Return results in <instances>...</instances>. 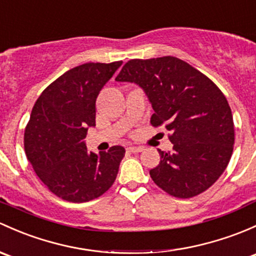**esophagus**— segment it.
Wrapping results in <instances>:
<instances>
[{"instance_id":"1","label":"esophagus","mask_w":256,"mask_h":256,"mask_svg":"<svg viewBox=\"0 0 256 256\" xmlns=\"http://www.w3.org/2000/svg\"><path fill=\"white\" fill-rule=\"evenodd\" d=\"M128 150L131 153H138V152H142L144 148H142V147H138V146H131V147H128Z\"/></svg>"}]
</instances>
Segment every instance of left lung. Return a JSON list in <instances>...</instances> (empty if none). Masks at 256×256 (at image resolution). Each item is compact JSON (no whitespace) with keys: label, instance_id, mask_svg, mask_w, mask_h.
<instances>
[{"label":"left lung","instance_id":"left-lung-1","mask_svg":"<svg viewBox=\"0 0 256 256\" xmlns=\"http://www.w3.org/2000/svg\"><path fill=\"white\" fill-rule=\"evenodd\" d=\"M115 80L142 88L154 112L150 124L172 132L173 150H158L153 182L180 198L208 189L227 168L234 144L232 112L220 88L174 56L128 61Z\"/></svg>","mask_w":256,"mask_h":256}]
</instances>
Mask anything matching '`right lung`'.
Here are the masks:
<instances>
[{"label": "right lung", "instance_id": "1", "mask_svg": "<svg viewBox=\"0 0 256 256\" xmlns=\"http://www.w3.org/2000/svg\"><path fill=\"white\" fill-rule=\"evenodd\" d=\"M122 61L88 62L64 72L40 94L24 132V148L36 176L70 202H87L114 184L125 148L90 152L84 138L96 126V96Z\"/></svg>", "mask_w": 256, "mask_h": 256}]
</instances>
